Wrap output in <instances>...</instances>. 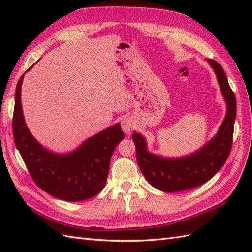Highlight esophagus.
<instances>
[{
    "mask_svg": "<svg viewBox=\"0 0 252 252\" xmlns=\"http://www.w3.org/2000/svg\"><path fill=\"white\" fill-rule=\"evenodd\" d=\"M133 128H134V123L131 119L125 118L123 121H122V129H123V131L126 134L130 133Z\"/></svg>",
    "mask_w": 252,
    "mask_h": 252,
    "instance_id": "esophagus-1",
    "label": "esophagus"
}]
</instances>
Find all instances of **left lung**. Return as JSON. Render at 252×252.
I'll return each mask as SVG.
<instances>
[{
	"instance_id": "left-lung-1",
	"label": "left lung",
	"mask_w": 252,
	"mask_h": 252,
	"mask_svg": "<svg viewBox=\"0 0 252 252\" xmlns=\"http://www.w3.org/2000/svg\"><path fill=\"white\" fill-rule=\"evenodd\" d=\"M215 71L224 100L226 116L213 138L192 154L181 158H165L154 155L147 149V141L134 131L136 161L149 184L164 192L188 190L210 180L222 167L230 154L233 127L236 117V101L222 66L207 59Z\"/></svg>"
}]
</instances>
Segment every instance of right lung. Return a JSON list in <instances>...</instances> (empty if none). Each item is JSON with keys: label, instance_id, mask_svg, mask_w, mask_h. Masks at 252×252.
I'll return each mask as SVG.
<instances>
[{"label": "right lung", "instance_id": "add662e5", "mask_svg": "<svg viewBox=\"0 0 252 252\" xmlns=\"http://www.w3.org/2000/svg\"><path fill=\"white\" fill-rule=\"evenodd\" d=\"M23 79L24 74L16 90L13 139L35 184L67 202H80L96 195L106 184L113 151L125 136L120 123L90 136L71 152H53L37 142L27 128L21 104Z\"/></svg>", "mask_w": 252, "mask_h": 252}]
</instances>
